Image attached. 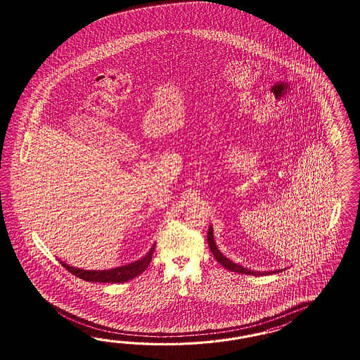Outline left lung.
Segmentation results:
<instances>
[{
	"label": "left lung",
	"instance_id": "8db88e82",
	"mask_svg": "<svg viewBox=\"0 0 360 360\" xmlns=\"http://www.w3.org/2000/svg\"><path fill=\"white\" fill-rule=\"evenodd\" d=\"M207 241L208 247H210V250L212 252L214 257L217 259V262H218L219 264H221L226 269H229L231 272L241 273V274H251V276H262V274L266 276V274H272V273L281 272V271H283V269H278V271H272V272H256V271H251V269H248V268H244V266H241L239 264L229 260L221 252L219 251L218 247H217V243H215V240H214V232H212V227H211V226H210V229H208Z\"/></svg>",
	"mask_w": 360,
	"mask_h": 360
}]
</instances>
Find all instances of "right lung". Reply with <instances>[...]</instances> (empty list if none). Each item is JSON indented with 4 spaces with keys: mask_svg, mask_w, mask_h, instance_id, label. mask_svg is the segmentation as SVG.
I'll list each match as a JSON object with an SVG mask.
<instances>
[{
    "mask_svg": "<svg viewBox=\"0 0 360 360\" xmlns=\"http://www.w3.org/2000/svg\"><path fill=\"white\" fill-rule=\"evenodd\" d=\"M155 248V244L153 245L149 252L137 262L117 266L113 269H107V271H84V269H79L75 266H70L65 262H60L62 266H65V269L70 273H72L74 276H77L79 278L88 281V283H125L128 280L134 278L136 276L141 274L148 265L152 262L153 252Z\"/></svg>",
    "mask_w": 360,
    "mask_h": 360,
    "instance_id": "add662e5",
    "label": "right lung"
}]
</instances>
